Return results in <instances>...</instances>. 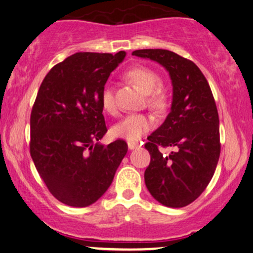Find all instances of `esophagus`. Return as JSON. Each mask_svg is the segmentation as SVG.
Segmentation results:
<instances>
[{
  "mask_svg": "<svg viewBox=\"0 0 253 253\" xmlns=\"http://www.w3.org/2000/svg\"><path fill=\"white\" fill-rule=\"evenodd\" d=\"M127 145H128L129 150H135V149H138V147L141 146L140 143H135V141H128Z\"/></svg>",
  "mask_w": 253,
  "mask_h": 253,
  "instance_id": "esophagus-1",
  "label": "esophagus"
}]
</instances>
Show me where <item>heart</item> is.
I'll list each match as a JSON object with an SVG mask.
<instances>
[{
	"instance_id": "obj_1",
	"label": "heart",
	"mask_w": 253,
	"mask_h": 253,
	"mask_svg": "<svg viewBox=\"0 0 253 253\" xmlns=\"http://www.w3.org/2000/svg\"><path fill=\"white\" fill-rule=\"evenodd\" d=\"M136 88L146 94V101L150 107L157 112H164L169 106V96L167 91L162 88H157L161 77L155 70L144 65H136L130 68L125 74ZM101 106L107 113H115V101L113 89L110 85H106L101 92ZM156 126V121L151 115L147 114H129L123 120L119 121L112 128V134L115 138L125 139L127 141H138L144 134L150 132Z\"/></svg>"
}]
</instances>
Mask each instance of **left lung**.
Masks as SVG:
<instances>
[{
	"label": "left lung",
	"mask_w": 253,
	"mask_h": 253,
	"mask_svg": "<svg viewBox=\"0 0 253 253\" xmlns=\"http://www.w3.org/2000/svg\"><path fill=\"white\" fill-rule=\"evenodd\" d=\"M133 56L155 60L169 72L172 83L170 113L147 136L151 162L145 184L162 205L185 207L206 189L219 162V115L206 77L191 60L168 50H136ZM159 146L175 149L163 155Z\"/></svg>",
	"instance_id": "obj_1"
}]
</instances>
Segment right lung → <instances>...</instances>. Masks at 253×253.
I'll use <instances>...</instances> for the list:
<instances>
[{"instance_id": "1", "label": "right lung", "mask_w": 253, "mask_h": 253, "mask_svg": "<svg viewBox=\"0 0 253 253\" xmlns=\"http://www.w3.org/2000/svg\"><path fill=\"white\" fill-rule=\"evenodd\" d=\"M117 54L78 52L43 78L31 113V156L58 201L71 207L96 202L112 184L127 153L126 141L100 143L107 133L101 92Z\"/></svg>"}]
</instances>
